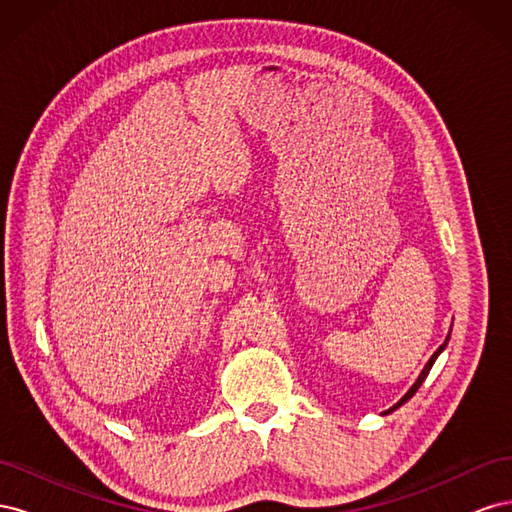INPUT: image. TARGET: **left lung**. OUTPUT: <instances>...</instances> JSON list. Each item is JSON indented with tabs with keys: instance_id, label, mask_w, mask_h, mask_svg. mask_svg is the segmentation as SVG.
<instances>
[{
	"instance_id": "left-lung-1",
	"label": "left lung",
	"mask_w": 512,
	"mask_h": 512,
	"mask_svg": "<svg viewBox=\"0 0 512 512\" xmlns=\"http://www.w3.org/2000/svg\"><path fill=\"white\" fill-rule=\"evenodd\" d=\"M448 337H451V333H448V335H446V339H444V344H442V346H440V348H438L436 352H433V354H431V359H429V361H427V365L423 367V371H421V376H418V378H416V382H414V384L410 386V389H408V393H406L404 397H401V399L397 401V404H395L393 408H389V410H386L384 414H391V412H393V410H397L399 406H404V404H406V401H408V399H410V397H412V395H414V393L418 391V386H421V384L425 382V378H427V374H429V369L433 367V363H436V359H438V356H440V354L444 352V348H446V344H448Z\"/></svg>"
}]
</instances>
